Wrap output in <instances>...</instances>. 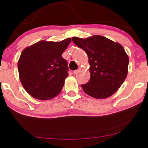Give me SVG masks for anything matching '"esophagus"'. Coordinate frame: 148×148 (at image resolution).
<instances>
[{"label": "esophagus", "instance_id": "34e87169", "mask_svg": "<svg viewBox=\"0 0 148 148\" xmlns=\"http://www.w3.org/2000/svg\"><path fill=\"white\" fill-rule=\"evenodd\" d=\"M79 71H80V69H77V70H75V71H73V74H77L79 72Z\"/></svg>", "mask_w": 148, "mask_h": 148}]
</instances>
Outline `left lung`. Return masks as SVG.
Masks as SVG:
<instances>
[{
    "instance_id": "left-lung-1",
    "label": "left lung",
    "mask_w": 148,
    "mask_h": 148,
    "mask_svg": "<svg viewBox=\"0 0 148 148\" xmlns=\"http://www.w3.org/2000/svg\"><path fill=\"white\" fill-rule=\"evenodd\" d=\"M76 46L88 54L90 79L83 90L97 99H105L122 86L128 73L129 56L118 42L94 35L86 38H72Z\"/></svg>"
}]
</instances>
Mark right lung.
Masks as SVG:
<instances>
[{
	"label": "right lung",
	"mask_w": 148,
	"mask_h": 148,
	"mask_svg": "<svg viewBox=\"0 0 148 148\" xmlns=\"http://www.w3.org/2000/svg\"><path fill=\"white\" fill-rule=\"evenodd\" d=\"M71 41L41 40L22 51L17 62L19 79L30 96L47 100L60 92L68 76L67 62L61 55Z\"/></svg>",
	"instance_id": "add662e5"
}]
</instances>
